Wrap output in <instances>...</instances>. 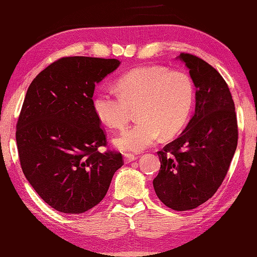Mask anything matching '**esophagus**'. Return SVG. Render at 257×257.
Instances as JSON below:
<instances>
[{"label":"esophagus","mask_w":257,"mask_h":257,"mask_svg":"<svg viewBox=\"0 0 257 257\" xmlns=\"http://www.w3.org/2000/svg\"><path fill=\"white\" fill-rule=\"evenodd\" d=\"M136 159H137V156H135L133 154H124L123 155V160H124L125 164H129V163H132V162H135Z\"/></svg>","instance_id":"34e87169"}]
</instances>
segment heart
Returning <instances> with one entry per match:
<instances>
[{"mask_svg":"<svg viewBox=\"0 0 257 257\" xmlns=\"http://www.w3.org/2000/svg\"><path fill=\"white\" fill-rule=\"evenodd\" d=\"M117 92L99 89L92 107L105 125L122 129L137 110L139 120L113 139L124 152H142L157 142L160 135L170 137L187 122L194 103V84L189 75L163 67H139L122 74L115 82Z\"/></svg>","mask_w":257,"mask_h":257,"instance_id":"heart-1","label":"heart"}]
</instances>
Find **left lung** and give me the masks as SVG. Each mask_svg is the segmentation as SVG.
I'll return each instance as SVG.
<instances>
[{
    "instance_id": "1",
    "label": "left lung",
    "mask_w": 257,
    "mask_h": 257,
    "mask_svg": "<svg viewBox=\"0 0 257 257\" xmlns=\"http://www.w3.org/2000/svg\"><path fill=\"white\" fill-rule=\"evenodd\" d=\"M196 87L195 114L178 138L157 153L158 198L174 210H190L213 197L237 147L235 104L225 80L203 59L182 52Z\"/></svg>"
}]
</instances>
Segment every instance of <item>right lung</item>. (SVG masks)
Here are the masks:
<instances>
[{"label":"right lung","mask_w":257,"mask_h":257,"mask_svg":"<svg viewBox=\"0 0 257 257\" xmlns=\"http://www.w3.org/2000/svg\"><path fill=\"white\" fill-rule=\"evenodd\" d=\"M117 59L64 57L40 72L25 94L17 123L23 174L45 203L67 214L98 205L122 155L99 147L107 137L95 115V84L119 67Z\"/></svg>","instance_id":"add662e5"}]
</instances>
